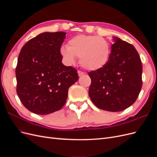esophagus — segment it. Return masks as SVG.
I'll list each match as a JSON object with an SVG mask.
<instances>
[{"instance_id": "obj_1", "label": "esophagus", "mask_w": 157, "mask_h": 157, "mask_svg": "<svg viewBox=\"0 0 157 157\" xmlns=\"http://www.w3.org/2000/svg\"><path fill=\"white\" fill-rule=\"evenodd\" d=\"M78 75L79 77H81V76L84 75V73L82 72V71H78Z\"/></svg>"}]
</instances>
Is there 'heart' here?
<instances>
[{"mask_svg":"<svg viewBox=\"0 0 157 157\" xmlns=\"http://www.w3.org/2000/svg\"><path fill=\"white\" fill-rule=\"evenodd\" d=\"M61 54L68 64H73L75 57L80 58V63L88 70H98L109 60L111 47L102 37L79 35L71 39L68 46L61 48Z\"/></svg>","mask_w":157,"mask_h":157,"instance_id":"b5f03b06","label":"heart"}]
</instances>
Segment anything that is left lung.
I'll list each match as a JSON object with an SVG mask.
<instances>
[{
  "instance_id": "8db88e82",
  "label": "left lung",
  "mask_w": 157,
  "mask_h": 157,
  "mask_svg": "<svg viewBox=\"0 0 157 157\" xmlns=\"http://www.w3.org/2000/svg\"><path fill=\"white\" fill-rule=\"evenodd\" d=\"M107 63L88 73L89 96L103 110L117 112L131 106L142 87V64L132 44L113 36Z\"/></svg>"
}]
</instances>
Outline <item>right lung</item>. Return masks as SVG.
<instances>
[{"label":"right lung","mask_w":157,"mask_h":157,"mask_svg":"<svg viewBox=\"0 0 157 157\" xmlns=\"http://www.w3.org/2000/svg\"><path fill=\"white\" fill-rule=\"evenodd\" d=\"M66 33H42L22 47L16 69V91L31 112L44 115L59 111L68 90L77 81V71L65 66L60 52Z\"/></svg>","instance_id":"right-lung-1"}]
</instances>
